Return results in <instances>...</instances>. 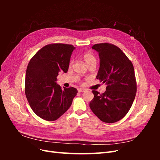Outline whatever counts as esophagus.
Returning a JSON list of instances; mask_svg holds the SVG:
<instances>
[{
    "mask_svg": "<svg viewBox=\"0 0 160 160\" xmlns=\"http://www.w3.org/2000/svg\"><path fill=\"white\" fill-rule=\"evenodd\" d=\"M86 91V89H83V88H79V89H78V92H84V91Z\"/></svg>",
    "mask_w": 160,
    "mask_h": 160,
    "instance_id": "34e87169",
    "label": "esophagus"
}]
</instances>
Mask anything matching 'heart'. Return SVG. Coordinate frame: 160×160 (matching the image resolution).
I'll use <instances>...</instances> for the list:
<instances>
[{"mask_svg": "<svg viewBox=\"0 0 160 160\" xmlns=\"http://www.w3.org/2000/svg\"><path fill=\"white\" fill-rule=\"evenodd\" d=\"M82 57H83L84 61L85 62V63L88 65V66H89L91 64H93V63L96 64V62H97L96 57H95V55H93L91 52H85L84 54L82 55ZM72 62V61H70V62H69L70 65H71Z\"/></svg>", "mask_w": 160, "mask_h": 160, "instance_id": "b5f03b06", "label": "heart"}]
</instances>
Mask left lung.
I'll return each instance as SVG.
<instances>
[{"mask_svg": "<svg viewBox=\"0 0 160 160\" xmlns=\"http://www.w3.org/2000/svg\"><path fill=\"white\" fill-rule=\"evenodd\" d=\"M92 49L99 52L100 58L97 79L107 87L102 94L92 91L94 98L89 107L102 122H117L128 113L136 95L133 65L118 47L111 43H98Z\"/></svg>", "mask_w": 160, "mask_h": 160, "instance_id": "obj_1", "label": "left lung"}]
</instances>
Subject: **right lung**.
Returning a JSON list of instances; mask_svg holds the SVG:
<instances>
[{"mask_svg": "<svg viewBox=\"0 0 160 160\" xmlns=\"http://www.w3.org/2000/svg\"><path fill=\"white\" fill-rule=\"evenodd\" d=\"M75 47L63 43H51L38 50L28 62L25 91L32 110L47 121L59 119L68 110L77 93L70 87L62 89L56 83L59 72H67Z\"/></svg>", "mask_w": 160, "mask_h": 160, "instance_id": "right-lung-1", "label": "right lung"}]
</instances>
